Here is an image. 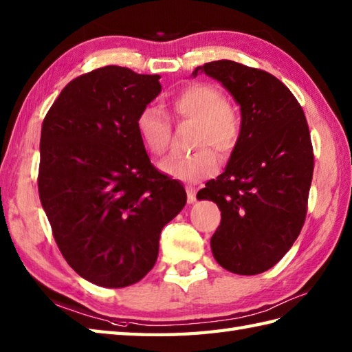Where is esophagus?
Here are the masks:
<instances>
[{"instance_id": "1", "label": "esophagus", "mask_w": 352, "mask_h": 352, "mask_svg": "<svg viewBox=\"0 0 352 352\" xmlns=\"http://www.w3.org/2000/svg\"><path fill=\"white\" fill-rule=\"evenodd\" d=\"M186 199H188V203L196 201V188L194 186H186Z\"/></svg>"}]
</instances>
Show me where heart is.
<instances>
[{"mask_svg": "<svg viewBox=\"0 0 352 352\" xmlns=\"http://www.w3.org/2000/svg\"><path fill=\"white\" fill-rule=\"evenodd\" d=\"M171 111L176 119L197 124L194 146L209 145L221 156H229L236 149L242 134V116L215 85L206 82L186 85L171 99ZM135 128L147 151L156 156L166 153L171 128L158 108H143L137 116ZM217 167L218 156L209 148L185 156H170L160 164L162 173L185 182L208 177Z\"/></svg>", "mask_w": 352, "mask_h": 352, "instance_id": "1", "label": "heart"}]
</instances>
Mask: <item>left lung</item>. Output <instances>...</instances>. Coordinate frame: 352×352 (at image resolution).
<instances>
[{
    "instance_id": "1",
    "label": "left lung",
    "mask_w": 352,
    "mask_h": 352,
    "mask_svg": "<svg viewBox=\"0 0 352 352\" xmlns=\"http://www.w3.org/2000/svg\"><path fill=\"white\" fill-rule=\"evenodd\" d=\"M199 72L221 82L242 116L226 170L197 192L221 210L210 250L224 270L261 274L289 252L306 220L314 176L309 124L291 90L265 70L218 60L192 76Z\"/></svg>"
}]
</instances>
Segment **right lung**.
<instances>
[{
  "label": "right lung",
  "instance_id": "add662e5",
  "mask_svg": "<svg viewBox=\"0 0 352 352\" xmlns=\"http://www.w3.org/2000/svg\"><path fill=\"white\" fill-rule=\"evenodd\" d=\"M160 75L105 66L75 78L46 113L38 196L61 254L102 287L140 282L164 226L181 212V182L160 173L135 128L161 93Z\"/></svg>",
  "mask_w": 352,
  "mask_h": 352
}]
</instances>
